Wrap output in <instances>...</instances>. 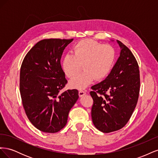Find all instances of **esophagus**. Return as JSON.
<instances>
[{"mask_svg": "<svg viewBox=\"0 0 158 158\" xmlns=\"http://www.w3.org/2000/svg\"><path fill=\"white\" fill-rule=\"evenodd\" d=\"M85 94H86V93H85V92H84V91H83V90H80L78 92V95L80 97H82Z\"/></svg>", "mask_w": 158, "mask_h": 158, "instance_id": "esophagus-1", "label": "esophagus"}]
</instances>
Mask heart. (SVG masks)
Listing matches in <instances>:
<instances>
[{"instance_id": "obj_1", "label": "heart", "mask_w": 158, "mask_h": 158, "mask_svg": "<svg viewBox=\"0 0 158 158\" xmlns=\"http://www.w3.org/2000/svg\"><path fill=\"white\" fill-rule=\"evenodd\" d=\"M72 52L64 56L62 67L68 77L73 78L82 64L84 70L70 82L72 87L80 89L85 88L94 78L100 80L106 78L113 68L116 56L111 46L92 40L79 41Z\"/></svg>"}]
</instances>
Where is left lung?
<instances>
[{
	"label": "left lung",
	"mask_w": 158,
	"mask_h": 158,
	"mask_svg": "<svg viewBox=\"0 0 158 158\" xmlns=\"http://www.w3.org/2000/svg\"><path fill=\"white\" fill-rule=\"evenodd\" d=\"M116 41L121 48L120 56L109 75L93 85L90 92L94 100L93 123L104 133L118 131L126 125L136 107L140 91V72L135 57L123 43Z\"/></svg>",
	"instance_id": "obj_1"
}]
</instances>
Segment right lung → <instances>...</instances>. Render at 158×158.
<instances>
[{"mask_svg":"<svg viewBox=\"0 0 158 158\" xmlns=\"http://www.w3.org/2000/svg\"><path fill=\"white\" fill-rule=\"evenodd\" d=\"M73 40H41L22 62L20 75L22 104L32 125L42 132L55 133L63 128L70 110L79 98L76 89L60 94L67 83L60 58Z\"/></svg>","mask_w":158,"mask_h":158,"instance_id":"right-lung-1","label":"right lung"}]
</instances>
